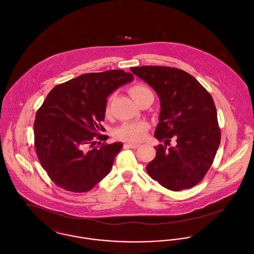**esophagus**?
Wrapping results in <instances>:
<instances>
[{"label":"esophagus","mask_w":254,"mask_h":254,"mask_svg":"<svg viewBox=\"0 0 254 254\" xmlns=\"http://www.w3.org/2000/svg\"><path fill=\"white\" fill-rule=\"evenodd\" d=\"M139 144H134V143H126L124 145V148H131V149H137L139 148Z\"/></svg>","instance_id":"34e87169"}]
</instances>
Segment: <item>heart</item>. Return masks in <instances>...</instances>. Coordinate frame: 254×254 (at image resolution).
Instances as JSON below:
<instances>
[{"label": "heart", "mask_w": 254, "mask_h": 254, "mask_svg": "<svg viewBox=\"0 0 254 254\" xmlns=\"http://www.w3.org/2000/svg\"><path fill=\"white\" fill-rule=\"evenodd\" d=\"M129 93L132 98L138 103L145 95L152 93L151 89L145 85H132L129 88ZM108 111V106H107ZM150 129V124L147 121H134V122H127L121 125L115 131V137L121 141L137 143L143 141L146 136L147 132Z\"/></svg>", "instance_id": "heart-1"}]
</instances>
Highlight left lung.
Segmentation results:
<instances>
[{"label":"left lung","instance_id":"8db88e82","mask_svg":"<svg viewBox=\"0 0 254 254\" xmlns=\"http://www.w3.org/2000/svg\"><path fill=\"white\" fill-rule=\"evenodd\" d=\"M151 85L161 100L155 137L156 158L147 166L149 175L172 191L191 188L211 168L221 142L217 109L211 94L190 74L163 66L131 68ZM171 137L176 146H166Z\"/></svg>","mask_w":254,"mask_h":254}]
</instances>
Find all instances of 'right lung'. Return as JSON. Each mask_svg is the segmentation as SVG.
I'll return each mask as SVG.
<instances>
[{"label": "right lung", "mask_w": 254, "mask_h": 254, "mask_svg": "<svg viewBox=\"0 0 254 254\" xmlns=\"http://www.w3.org/2000/svg\"><path fill=\"white\" fill-rule=\"evenodd\" d=\"M123 70L88 73L56 85L37 110L34 147L38 160L59 187L86 192L111 170L122 143H102L108 136L104 120L107 97L119 86L132 82ZM99 143V142H98Z\"/></svg>", "instance_id": "obj_1"}]
</instances>
